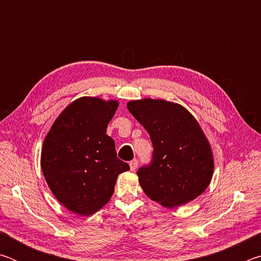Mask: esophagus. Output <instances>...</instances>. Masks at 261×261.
I'll use <instances>...</instances> for the list:
<instances>
[{"mask_svg": "<svg viewBox=\"0 0 261 261\" xmlns=\"http://www.w3.org/2000/svg\"><path fill=\"white\" fill-rule=\"evenodd\" d=\"M129 165H130V169L134 171V170H136L137 166H138V160H136V159H134V160L130 161Z\"/></svg>", "mask_w": 261, "mask_h": 261, "instance_id": "34e87169", "label": "esophagus"}]
</instances>
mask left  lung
I'll use <instances>...</instances> for the list:
<instances>
[{"mask_svg":"<svg viewBox=\"0 0 261 261\" xmlns=\"http://www.w3.org/2000/svg\"><path fill=\"white\" fill-rule=\"evenodd\" d=\"M126 107L153 144L151 165L137 173L146 196L167 208L200 196L213 177L214 158L193 115L182 105L162 99L131 100Z\"/></svg>","mask_w":261,"mask_h":261,"instance_id":"1","label":"left lung"}]
</instances>
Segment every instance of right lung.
Masks as SVG:
<instances>
[{"instance_id":"add662e5","label":"right lung","mask_w":261,"mask_h":261,"mask_svg":"<svg viewBox=\"0 0 261 261\" xmlns=\"http://www.w3.org/2000/svg\"><path fill=\"white\" fill-rule=\"evenodd\" d=\"M117 100L82 96L63 109L41 148V169L65 208L88 216L110 200L118 175L130 169L107 135Z\"/></svg>"}]
</instances>
